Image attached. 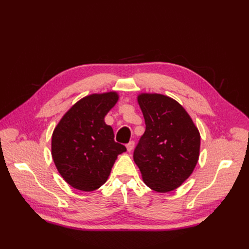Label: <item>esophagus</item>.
Listing matches in <instances>:
<instances>
[{
    "mask_svg": "<svg viewBox=\"0 0 249 249\" xmlns=\"http://www.w3.org/2000/svg\"><path fill=\"white\" fill-rule=\"evenodd\" d=\"M134 146H135V142L134 141H130L129 143H127V144H126L127 152H131V150H133Z\"/></svg>",
    "mask_w": 249,
    "mask_h": 249,
    "instance_id": "obj_1",
    "label": "esophagus"
}]
</instances>
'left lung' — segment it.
<instances>
[{
    "instance_id": "8db88e82",
    "label": "left lung",
    "mask_w": 249,
    "mask_h": 249,
    "mask_svg": "<svg viewBox=\"0 0 249 249\" xmlns=\"http://www.w3.org/2000/svg\"><path fill=\"white\" fill-rule=\"evenodd\" d=\"M138 103L145 132L135 147L134 161L150 189L160 193L175 190L196 166L199 132L186 110L171 97L142 93Z\"/></svg>"
}]
</instances>
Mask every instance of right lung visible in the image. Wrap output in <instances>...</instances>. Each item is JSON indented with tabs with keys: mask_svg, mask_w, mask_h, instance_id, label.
Listing matches in <instances>:
<instances>
[{
	"mask_svg": "<svg viewBox=\"0 0 249 249\" xmlns=\"http://www.w3.org/2000/svg\"><path fill=\"white\" fill-rule=\"evenodd\" d=\"M114 91L83 97L67 111L52 136V157L61 177L74 189L93 191L106 183L124 145L114 141L105 116L117 103Z\"/></svg>",
	"mask_w": 249,
	"mask_h": 249,
	"instance_id": "1",
	"label": "right lung"
}]
</instances>
